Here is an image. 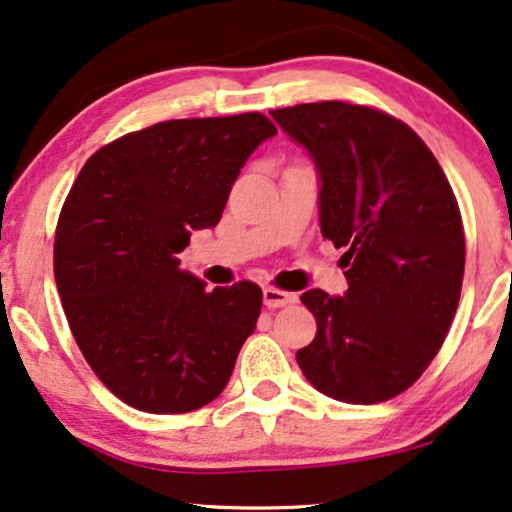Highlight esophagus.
Returning a JSON list of instances; mask_svg holds the SVG:
<instances>
[{"instance_id":"34e87169","label":"esophagus","mask_w":512,"mask_h":512,"mask_svg":"<svg viewBox=\"0 0 512 512\" xmlns=\"http://www.w3.org/2000/svg\"><path fill=\"white\" fill-rule=\"evenodd\" d=\"M262 297H264V304L269 308H283V306L294 304V301H297V294L283 292V290H278V287H264Z\"/></svg>"}]
</instances>
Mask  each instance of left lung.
I'll use <instances>...</instances> for the list:
<instances>
[{
	"mask_svg": "<svg viewBox=\"0 0 512 512\" xmlns=\"http://www.w3.org/2000/svg\"><path fill=\"white\" fill-rule=\"evenodd\" d=\"M271 118L315 164L322 236L348 248L343 297L301 294L318 320L301 371L336 401L397 397L441 350L462 294L466 243L448 178L413 129L369 106L299 104Z\"/></svg>",
	"mask_w": 512,
	"mask_h": 512,
	"instance_id": "obj_1",
	"label": "left lung"
}]
</instances>
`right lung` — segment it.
<instances>
[{
    "label": "right lung",
    "mask_w": 512,
    "mask_h": 512,
    "mask_svg": "<svg viewBox=\"0 0 512 512\" xmlns=\"http://www.w3.org/2000/svg\"><path fill=\"white\" fill-rule=\"evenodd\" d=\"M262 113L169 120L85 162L60 213L55 283L71 334L115 397L143 413H190L225 390L262 290L206 292L178 253L220 222L259 143Z\"/></svg>",
    "instance_id": "obj_1"
}]
</instances>
